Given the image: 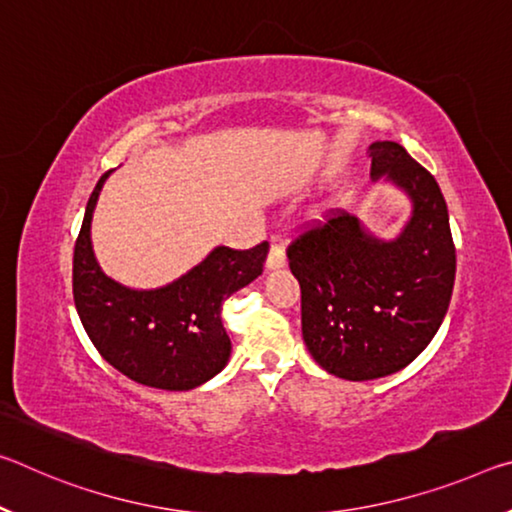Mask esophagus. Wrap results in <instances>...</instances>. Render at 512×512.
<instances>
[{
  "label": "esophagus",
  "instance_id": "34e87169",
  "mask_svg": "<svg viewBox=\"0 0 512 512\" xmlns=\"http://www.w3.org/2000/svg\"><path fill=\"white\" fill-rule=\"evenodd\" d=\"M287 264V257H285V250H282L280 243H273L271 250H269V257H266V269L269 271H278L282 266Z\"/></svg>",
  "mask_w": 512,
  "mask_h": 512
}]
</instances>
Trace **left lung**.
Returning <instances> with one entry per match:
<instances>
[{"mask_svg": "<svg viewBox=\"0 0 512 512\" xmlns=\"http://www.w3.org/2000/svg\"><path fill=\"white\" fill-rule=\"evenodd\" d=\"M371 180L410 198L394 239L358 216L332 214L291 243L307 351L337 378L373 380L401 371L440 330L456 280L449 212L435 177L394 141L369 145Z\"/></svg>", "mask_w": 512, "mask_h": 512, "instance_id": "obj_1", "label": "left lung"}]
</instances>
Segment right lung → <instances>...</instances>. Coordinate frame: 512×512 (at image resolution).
<instances>
[{
    "label": "right lung",
    "instance_id": "obj_1",
    "mask_svg": "<svg viewBox=\"0 0 512 512\" xmlns=\"http://www.w3.org/2000/svg\"><path fill=\"white\" fill-rule=\"evenodd\" d=\"M109 173L91 193L72 257L75 307L93 346L113 369L134 383L186 392L230 360L223 328V300L262 275L269 243L250 250L218 246L182 278L157 289H132L109 278L97 264L91 221Z\"/></svg>",
    "mask_w": 512,
    "mask_h": 512
}]
</instances>
